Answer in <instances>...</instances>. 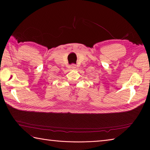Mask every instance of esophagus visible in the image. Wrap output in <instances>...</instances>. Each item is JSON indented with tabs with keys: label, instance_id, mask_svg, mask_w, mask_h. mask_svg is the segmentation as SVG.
Wrapping results in <instances>:
<instances>
[{
	"label": "esophagus",
	"instance_id": "34e87169",
	"mask_svg": "<svg viewBox=\"0 0 150 150\" xmlns=\"http://www.w3.org/2000/svg\"><path fill=\"white\" fill-rule=\"evenodd\" d=\"M71 68L72 69H76V65L75 64H71Z\"/></svg>",
	"mask_w": 150,
	"mask_h": 150
}]
</instances>
